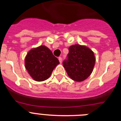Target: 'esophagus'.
I'll use <instances>...</instances> for the list:
<instances>
[{"label": "esophagus", "mask_w": 121, "mask_h": 121, "mask_svg": "<svg viewBox=\"0 0 121 121\" xmlns=\"http://www.w3.org/2000/svg\"><path fill=\"white\" fill-rule=\"evenodd\" d=\"M58 59H59V62L60 63V64H61L62 63V57H59L58 58Z\"/></svg>", "instance_id": "esophagus-1"}]
</instances>
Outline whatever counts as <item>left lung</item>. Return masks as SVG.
I'll return each mask as SVG.
<instances>
[{
	"label": "left lung",
	"mask_w": 121,
	"mask_h": 121,
	"mask_svg": "<svg viewBox=\"0 0 121 121\" xmlns=\"http://www.w3.org/2000/svg\"><path fill=\"white\" fill-rule=\"evenodd\" d=\"M68 50V59L63 62V66L71 79L84 81L93 70L96 61L93 51L86 46L79 44L70 46Z\"/></svg>",
	"instance_id": "1"
}]
</instances>
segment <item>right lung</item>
I'll return each instance as SVG.
<instances>
[{"instance_id": "1", "label": "right lung", "mask_w": 121, "mask_h": 121, "mask_svg": "<svg viewBox=\"0 0 121 121\" xmlns=\"http://www.w3.org/2000/svg\"><path fill=\"white\" fill-rule=\"evenodd\" d=\"M59 61L51 50L45 45L34 48L28 51L25 59V67L35 81H44L48 79Z\"/></svg>"}]
</instances>
